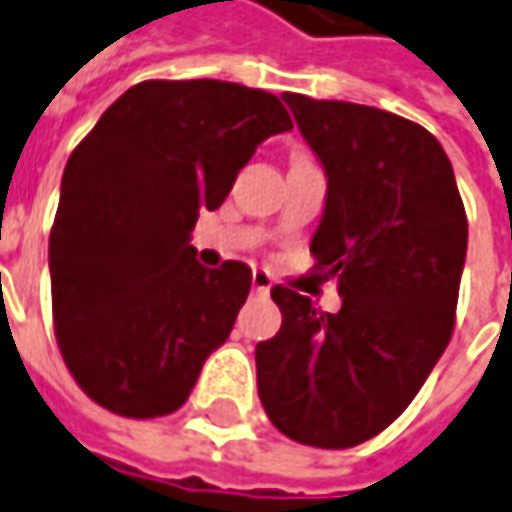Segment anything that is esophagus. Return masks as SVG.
<instances>
[{"mask_svg":"<svg viewBox=\"0 0 512 512\" xmlns=\"http://www.w3.org/2000/svg\"><path fill=\"white\" fill-rule=\"evenodd\" d=\"M250 284H253V290H256V293H270V287H273V281H270V276H267L264 270H253Z\"/></svg>","mask_w":512,"mask_h":512,"instance_id":"obj_1","label":"esophagus"}]
</instances>
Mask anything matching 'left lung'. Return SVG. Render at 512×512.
Listing matches in <instances>:
<instances>
[{"label": "left lung", "instance_id": "obj_1", "mask_svg": "<svg viewBox=\"0 0 512 512\" xmlns=\"http://www.w3.org/2000/svg\"><path fill=\"white\" fill-rule=\"evenodd\" d=\"M327 171L315 267L338 281L321 312L276 284L281 329L256 346L270 423L315 448H352L392 425L451 341L468 219L440 140L375 106L281 95Z\"/></svg>", "mask_w": 512, "mask_h": 512}]
</instances>
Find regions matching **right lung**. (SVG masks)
I'll return each instance as SVG.
<instances>
[{
  "label": "right lung",
  "instance_id": "obj_1",
  "mask_svg": "<svg viewBox=\"0 0 512 512\" xmlns=\"http://www.w3.org/2000/svg\"><path fill=\"white\" fill-rule=\"evenodd\" d=\"M293 120L276 95L231 81H143L67 160L50 231L61 358L98 406L152 420L183 406L231 335L250 267L197 262L191 231L239 168Z\"/></svg>",
  "mask_w": 512,
  "mask_h": 512
}]
</instances>
